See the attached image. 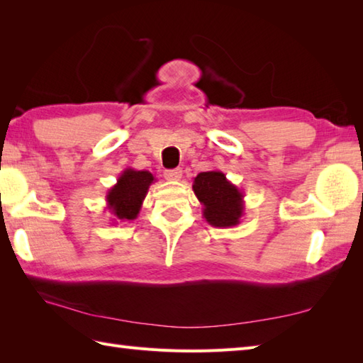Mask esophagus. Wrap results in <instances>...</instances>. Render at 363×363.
<instances>
[{"label":"esophagus","instance_id":"obj_1","mask_svg":"<svg viewBox=\"0 0 363 363\" xmlns=\"http://www.w3.org/2000/svg\"><path fill=\"white\" fill-rule=\"evenodd\" d=\"M164 177L167 181H179L182 177V169L181 168H173V169H165Z\"/></svg>","mask_w":363,"mask_h":363}]
</instances>
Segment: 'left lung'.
Here are the masks:
<instances>
[{"label": "left lung", "mask_w": 363, "mask_h": 363, "mask_svg": "<svg viewBox=\"0 0 363 363\" xmlns=\"http://www.w3.org/2000/svg\"><path fill=\"white\" fill-rule=\"evenodd\" d=\"M194 191L203 206V217L213 228H233L245 212L243 191L226 179L220 169L199 173L194 179Z\"/></svg>", "instance_id": "1"}]
</instances>
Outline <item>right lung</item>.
<instances>
[{
    "mask_svg": "<svg viewBox=\"0 0 363 363\" xmlns=\"http://www.w3.org/2000/svg\"><path fill=\"white\" fill-rule=\"evenodd\" d=\"M154 181H156V177L146 169L138 172L134 168H126L120 174L117 184L112 186L106 195V209L113 215L112 221L125 223L135 220L140 213L148 189Z\"/></svg>",
    "mask_w": 363,
    "mask_h": 363,
    "instance_id": "add662e5",
    "label": "right lung"
}]
</instances>
